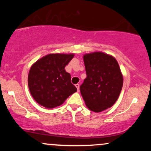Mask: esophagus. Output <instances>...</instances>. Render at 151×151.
<instances>
[{
  "mask_svg": "<svg viewBox=\"0 0 151 151\" xmlns=\"http://www.w3.org/2000/svg\"><path fill=\"white\" fill-rule=\"evenodd\" d=\"M75 86H76V87H77V91H78V92H79V84H76V85H75Z\"/></svg>",
  "mask_w": 151,
  "mask_h": 151,
  "instance_id": "1",
  "label": "esophagus"
}]
</instances>
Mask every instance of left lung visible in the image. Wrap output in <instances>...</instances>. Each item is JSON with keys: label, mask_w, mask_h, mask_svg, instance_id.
<instances>
[{"label": "left lung", "mask_w": 151, "mask_h": 151, "mask_svg": "<svg viewBox=\"0 0 151 151\" xmlns=\"http://www.w3.org/2000/svg\"><path fill=\"white\" fill-rule=\"evenodd\" d=\"M86 78L80 86L85 104L93 112L110 108L117 101L123 86V75L117 60L102 52L83 56Z\"/></svg>", "instance_id": "1"}]
</instances>
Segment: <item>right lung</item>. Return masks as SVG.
<instances>
[{"label": "right lung", "instance_id": "obj_1", "mask_svg": "<svg viewBox=\"0 0 151 151\" xmlns=\"http://www.w3.org/2000/svg\"><path fill=\"white\" fill-rule=\"evenodd\" d=\"M74 57V54H49L31 66L28 87L37 103L47 109H52L65 102L77 91L71 83V75L65 67Z\"/></svg>", "mask_w": 151, "mask_h": 151}]
</instances>
